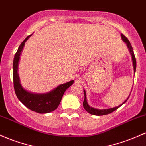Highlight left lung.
Returning <instances> with one entry per match:
<instances>
[{
  "label": "left lung",
  "instance_id": "8db88e82",
  "mask_svg": "<svg viewBox=\"0 0 146 146\" xmlns=\"http://www.w3.org/2000/svg\"><path fill=\"white\" fill-rule=\"evenodd\" d=\"M121 36L122 40L124 42L126 43L127 46H128L129 51H130V54H131V56H132V63H133V66H134V72H135V71H136L137 63H136V59H135V54H134L133 49H132V47L131 44H130V42H129V40H128V38H127L126 37L124 36V35L122 34V33H121ZM84 102H83L84 108V109L86 110L88 113L91 114V115H97V116H102V115H108V114H110V113H113V112L115 111V110H116L117 109H118V108H119V107L123 105V104L125 103L127 100H128L129 97H130V96H128V98H127L126 100H125V101L121 104H120L119 106H118L114 107V108H108V109L100 110V109H97V108H93V107L90 106L88 104V102H87V100H86V91H85V90H84Z\"/></svg>",
  "mask_w": 146,
  "mask_h": 146
}]
</instances>
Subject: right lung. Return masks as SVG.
Segmentation results:
<instances>
[{"mask_svg": "<svg viewBox=\"0 0 146 146\" xmlns=\"http://www.w3.org/2000/svg\"><path fill=\"white\" fill-rule=\"evenodd\" d=\"M30 36H31V35L27 37L24 41L21 43L14 56V62H13V80H14L15 93L18 100L27 108L32 111L41 114L51 113L58 108L64 92L68 87L73 84L74 81L71 80L68 82L60 84L48 93H42V94L30 93L23 88L18 76V66L20 56L25 46V42L29 39Z\"/></svg>", "mask_w": 146, "mask_h": 146, "instance_id": "right-lung-1", "label": "right lung"}]
</instances>
